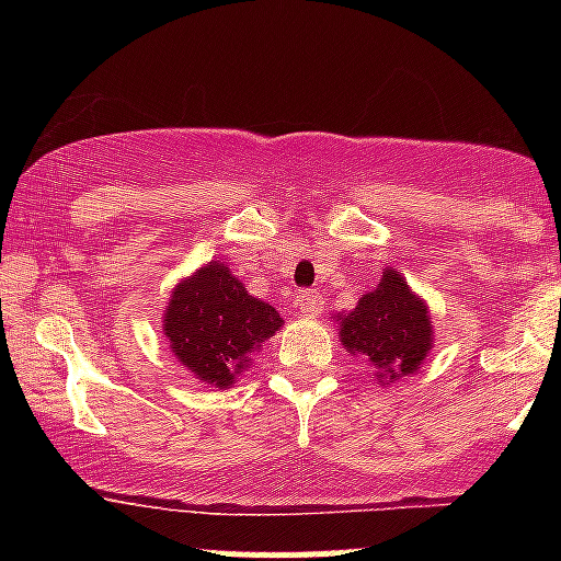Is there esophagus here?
Returning a JSON list of instances; mask_svg holds the SVG:
<instances>
[{
	"label": "esophagus",
	"instance_id": "34e87169",
	"mask_svg": "<svg viewBox=\"0 0 561 561\" xmlns=\"http://www.w3.org/2000/svg\"><path fill=\"white\" fill-rule=\"evenodd\" d=\"M322 296L317 290H301L296 296V307L301 309L304 314L307 317H317V314H322Z\"/></svg>",
	"mask_w": 561,
	"mask_h": 561
}]
</instances>
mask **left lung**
<instances>
[{"mask_svg": "<svg viewBox=\"0 0 561 561\" xmlns=\"http://www.w3.org/2000/svg\"><path fill=\"white\" fill-rule=\"evenodd\" d=\"M339 336L347 353L369 360L377 380L415 375L432 350L428 307L410 290L404 276L382 268L380 285L366 293L350 314H339Z\"/></svg>", "mask_w": 561, "mask_h": 561, "instance_id": "8db88e82", "label": "left lung"}]
</instances>
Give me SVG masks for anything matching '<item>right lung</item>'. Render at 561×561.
Instances as JSON below:
<instances>
[{
	"label": "right lung",
	"mask_w": 561,
	"mask_h": 561,
	"mask_svg": "<svg viewBox=\"0 0 561 561\" xmlns=\"http://www.w3.org/2000/svg\"><path fill=\"white\" fill-rule=\"evenodd\" d=\"M282 322L279 312L249 296L239 276L219 260L179 282L162 317L181 366L214 388L233 386L236 377L252 364V353H260Z\"/></svg>",
	"instance_id": "1"
}]
</instances>
